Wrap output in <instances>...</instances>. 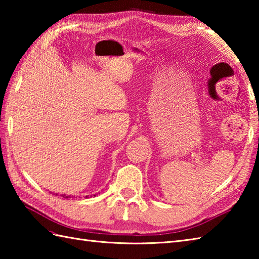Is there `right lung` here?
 Masks as SVG:
<instances>
[{"label": "right lung", "mask_w": 259, "mask_h": 259, "mask_svg": "<svg viewBox=\"0 0 259 259\" xmlns=\"http://www.w3.org/2000/svg\"><path fill=\"white\" fill-rule=\"evenodd\" d=\"M95 196H96V195H95ZM62 197H63V198H70V196H65V195H62Z\"/></svg>", "instance_id": "right-lung-1"}]
</instances>
